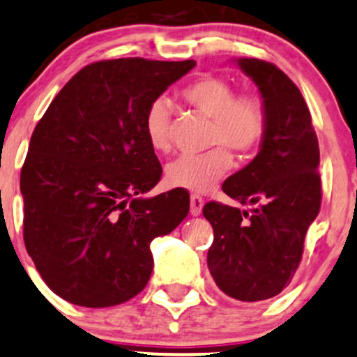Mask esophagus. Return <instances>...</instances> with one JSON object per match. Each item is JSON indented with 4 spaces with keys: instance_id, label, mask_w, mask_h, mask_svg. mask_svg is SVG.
<instances>
[{
    "instance_id": "1",
    "label": "esophagus",
    "mask_w": 357,
    "mask_h": 357,
    "mask_svg": "<svg viewBox=\"0 0 357 357\" xmlns=\"http://www.w3.org/2000/svg\"><path fill=\"white\" fill-rule=\"evenodd\" d=\"M202 208H204V200H202L200 197H197V195H193V197L190 198V212L191 215H200L202 213Z\"/></svg>"
}]
</instances>
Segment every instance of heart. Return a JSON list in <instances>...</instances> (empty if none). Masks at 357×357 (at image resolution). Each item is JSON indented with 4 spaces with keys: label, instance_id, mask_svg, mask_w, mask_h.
<instances>
[{
    "label": "heart",
    "instance_id": "b5f03b06",
    "mask_svg": "<svg viewBox=\"0 0 357 357\" xmlns=\"http://www.w3.org/2000/svg\"><path fill=\"white\" fill-rule=\"evenodd\" d=\"M181 97L212 118L210 142L226 145L236 153L255 152L267 135V111L255 93H236L231 82L215 75H202L181 90ZM171 107L166 97H157L145 109L144 126L149 145L157 152L171 147ZM226 147H217L204 153H183L164 169L166 183L172 188L191 193H205L220 181L232 166V157Z\"/></svg>",
    "mask_w": 357,
    "mask_h": 357
}]
</instances>
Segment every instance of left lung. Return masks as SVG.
Segmentation results:
<instances>
[{"mask_svg": "<svg viewBox=\"0 0 357 357\" xmlns=\"http://www.w3.org/2000/svg\"><path fill=\"white\" fill-rule=\"evenodd\" d=\"M238 65L260 90L268 125L260 152L222 190L251 208L208 202L204 217L213 227L207 265L217 287L255 303L282 292L299 267L306 231L320 212V149L294 82L261 59L239 58Z\"/></svg>", "mask_w": 357, "mask_h": 357, "instance_id": "8db88e82", "label": "left lung"}]
</instances>
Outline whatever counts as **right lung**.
<instances>
[{"label": "right lung", "instance_id": "add662e5", "mask_svg": "<svg viewBox=\"0 0 357 357\" xmlns=\"http://www.w3.org/2000/svg\"><path fill=\"white\" fill-rule=\"evenodd\" d=\"M197 63L121 58L75 75L37 123L20 174L24 241L52 292L87 307L121 305L147 286L150 243L190 212V195L144 198L162 167L145 109Z\"/></svg>", "mask_w": 357, "mask_h": 357}]
</instances>
